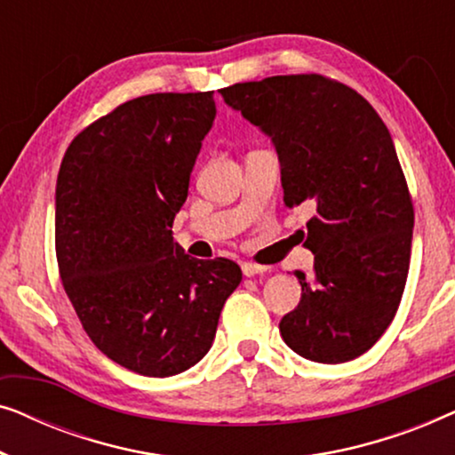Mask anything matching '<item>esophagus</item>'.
I'll use <instances>...</instances> for the list:
<instances>
[{"label": "esophagus", "mask_w": 455, "mask_h": 455, "mask_svg": "<svg viewBox=\"0 0 455 455\" xmlns=\"http://www.w3.org/2000/svg\"><path fill=\"white\" fill-rule=\"evenodd\" d=\"M267 271H269V269H267V267L252 265V263H242V273H244L246 277H254V275H265Z\"/></svg>", "instance_id": "esophagus-1"}]
</instances>
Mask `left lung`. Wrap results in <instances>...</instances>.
<instances>
[{"mask_svg": "<svg viewBox=\"0 0 455 455\" xmlns=\"http://www.w3.org/2000/svg\"><path fill=\"white\" fill-rule=\"evenodd\" d=\"M234 111L269 136L288 207L310 203L302 234L313 277L279 333L302 358L338 364L385 333L410 267L414 211L391 134L350 86L316 74L221 89Z\"/></svg>", "mask_w": 455, "mask_h": 455, "instance_id": "8db88e82", "label": "left lung"}]
</instances>
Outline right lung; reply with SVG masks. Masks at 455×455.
<instances>
[{
	"mask_svg": "<svg viewBox=\"0 0 455 455\" xmlns=\"http://www.w3.org/2000/svg\"><path fill=\"white\" fill-rule=\"evenodd\" d=\"M215 114L213 91L132 99L84 128L60 167L61 283L92 344L145 377L195 366L242 282L234 260H196L172 235Z\"/></svg>",
	"mask_w": 455,
	"mask_h": 455,
	"instance_id": "1",
	"label": "right lung"
}]
</instances>
